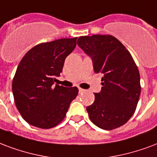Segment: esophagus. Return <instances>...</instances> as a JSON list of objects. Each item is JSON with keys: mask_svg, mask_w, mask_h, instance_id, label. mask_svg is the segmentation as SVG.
I'll return each instance as SVG.
<instances>
[{"mask_svg": "<svg viewBox=\"0 0 157 157\" xmlns=\"http://www.w3.org/2000/svg\"><path fill=\"white\" fill-rule=\"evenodd\" d=\"M79 92L80 93H82V92H85V90L81 89V88H79Z\"/></svg>", "mask_w": 157, "mask_h": 157, "instance_id": "1", "label": "esophagus"}]
</instances>
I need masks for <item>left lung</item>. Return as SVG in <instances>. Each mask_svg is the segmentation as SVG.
<instances>
[{
	"label": "left lung",
	"mask_w": 157,
	"mask_h": 157,
	"mask_svg": "<svg viewBox=\"0 0 157 157\" xmlns=\"http://www.w3.org/2000/svg\"><path fill=\"white\" fill-rule=\"evenodd\" d=\"M77 44L91 57L94 72L103 74L101 90L86 108L90 121L105 130L124 125L134 113L141 94L139 71L132 55L112 35L81 36Z\"/></svg>",
	"instance_id": "8db88e82"
}]
</instances>
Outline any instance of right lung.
Segmentation results:
<instances>
[{
	"mask_svg": "<svg viewBox=\"0 0 157 157\" xmlns=\"http://www.w3.org/2000/svg\"><path fill=\"white\" fill-rule=\"evenodd\" d=\"M76 39H61L32 48L18 66L12 81L16 108L27 123L39 128H51L63 121L77 87L56 85L66 57L76 46Z\"/></svg>",
	"mask_w": 157,
	"mask_h": 157,
	"instance_id": "right-lung-1",
	"label": "right lung"
}]
</instances>
